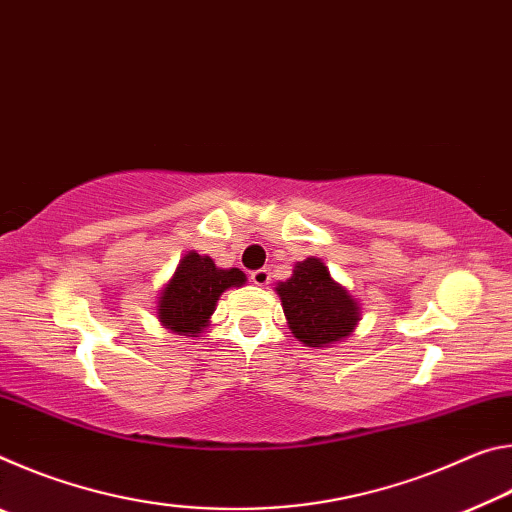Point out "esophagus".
Wrapping results in <instances>:
<instances>
[{
    "instance_id": "34e87169",
    "label": "esophagus",
    "mask_w": 512,
    "mask_h": 512,
    "mask_svg": "<svg viewBox=\"0 0 512 512\" xmlns=\"http://www.w3.org/2000/svg\"><path fill=\"white\" fill-rule=\"evenodd\" d=\"M250 280H253L257 287H266V284L271 282V273H268V268H257V271L250 273Z\"/></svg>"
}]
</instances>
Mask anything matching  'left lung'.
<instances>
[{"instance_id":"left-lung-1","label":"left lung","mask_w":512,"mask_h":512,"mask_svg":"<svg viewBox=\"0 0 512 512\" xmlns=\"http://www.w3.org/2000/svg\"><path fill=\"white\" fill-rule=\"evenodd\" d=\"M291 332L309 348H325L350 336L357 327L359 307L350 293L329 277L316 257L298 262L293 275L277 287Z\"/></svg>"}]
</instances>
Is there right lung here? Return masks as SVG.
<instances>
[{"mask_svg":"<svg viewBox=\"0 0 512 512\" xmlns=\"http://www.w3.org/2000/svg\"><path fill=\"white\" fill-rule=\"evenodd\" d=\"M244 282L246 275L239 268L223 271L210 257L185 255L162 291L158 309L162 325L178 334H201L221 293Z\"/></svg>","mask_w":512,"mask_h":512,"instance_id":"right-lung-1","label":"right lung"}]
</instances>
